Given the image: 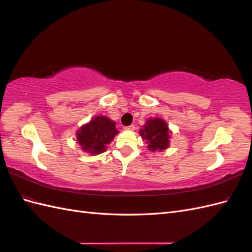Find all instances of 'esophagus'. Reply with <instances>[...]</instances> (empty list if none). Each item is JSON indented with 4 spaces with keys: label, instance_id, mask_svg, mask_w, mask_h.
<instances>
[{
    "label": "esophagus",
    "instance_id": "1",
    "mask_svg": "<svg viewBox=\"0 0 252 252\" xmlns=\"http://www.w3.org/2000/svg\"><path fill=\"white\" fill-rule=\"evenodd\" d=\"M124 129H125V130H134V129H135V126L134 125H129V126H125L124 127Z\"/></svg>",
    "mask_w": 252,
    "mask_h": 252
}]
</instances>
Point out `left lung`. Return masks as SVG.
<instances>
[{
  "label": "left lung",
  "mask_w": 252,
  "mask_h": 252,
  "mask_svg": "<svg viewBox=\"0 0 252 252\" xmlns=\"http://www.w3.org/2000/svg\"><path fill=\"white\" fill-rule=\"evenodd\" d=\"M140 134L151 151H162L169 146V129L166 122L161 119L147 120Z\"/></svg>",
  "instance_id": "8db88e82"
}]
</instances>
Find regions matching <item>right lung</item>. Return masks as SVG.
<instances>
[{
  "mask_svg": "<svg viewBox=\"0 0 252 252\" xmlns=\"http://www.w3.org/2000/svg\"><path fill=\"white\" fill-rule=\"evenodd\" d=\"M117 133L119 131L114 122L106 117L97 116L81 127L77 132V139L84 151L98 155L106 150L107 144L113 140Z\"/></svg>",
  "mask_w": 252,
  "mask_h": 252,
  "instance_id": "obj_1",
  "label": "right lung"
}]
</instances>
